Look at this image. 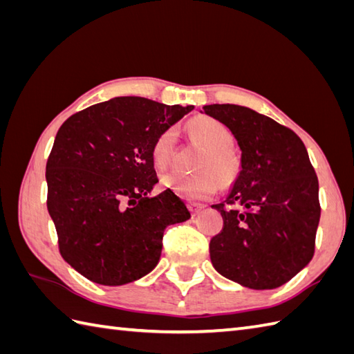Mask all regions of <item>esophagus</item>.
<instances>
[{
    "mask_svg": "<svg viewBox=\"0 0 354 354\" xmlns=\"http://www.w3.org/2000/svg\"><path fill=\"white\" fill-rule=\"evenodd\" d=\"M189 209H190L193 216H196L202 212V209H204V205L196 204V202H189Z\"/></svg>",
    "mask_w": 354,
    "mask_h": 354,
    "instance_id": "esophagus-1",
    "label": "esophagus"
}]
</instances>
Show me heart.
Returning <instances> with one entry per match:
<instances>
[{
	"label": "heart",
	"mask_w": 354,
	"mask_h": 354,
	"mask_svg": "<svg viewBox=\"0 0 354 354\" xmlns=\"http://www.w3.org/2000/svg\"><path fill=\"white\" fill-rule=\"evenodd\" d=\"M192 138L204 146L196 169L201 170L194 175L169 171L161 179L164 189H169L178 196L189 201H202L213 196L217 184L230 185L240 171V158L232 149V133L217 118L202 115L189 123ZM176 133L173 129H165L158 135L153 146L152 156L156 165L164 167L171 160L175 152ZM220 181L217 182L216 179Z\"/></svg>",
	"instance_id": "1"
}]
</instances>
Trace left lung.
Here are the masks:
<instances>
[{
    "label": "left lung",
    "mask_w": 354,
    "mask_h": 354,
    "mask_svg": "<svg viewBox=\"0 0 354 354\" xmlns=\"http://www.w3.org/2000/svg\"><path fill=\"white\" fill-rule=\"evenodd\" d=\"M240 147L227 199L212 205L223 228L209 242L214 269L250 289L280 288L309 265L321 216L319 185L298 135L240 104H205Z\"/></svg>",
    "instance_id": "8db88e82"
}]
</instances>
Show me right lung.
Wrapping results in <instances>:
<instances>
[{"label": "right lung", "instance_id": "1", "mask_svg": "<svg viewBox=\"0 0 354 354\" xmlns=\"http://www.w3.org/2000/svg\"><path fill=\"white\" fill-rule=\"evenodd\" d=\"M194 106L115 97L71 115L47 161V208L64 260L88 280L122 286L140 280L161 257L164 230L190 219L158 183L152 146Z\"/></svg>", "mask_w": 354, "mask_h": 354}]
</instances>
